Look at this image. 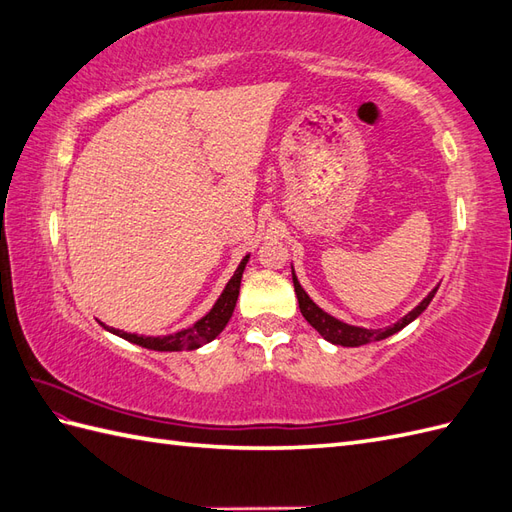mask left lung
Here are the masks:
<instances>
[{
    "mask_svg": "<svg viewBox=\"0 0 512 512\" xmlns=\"http://www.w3.org/2000/svg\"><path fill=\"white\" fill-rule=\"evenodd\" d=\"M292 281H294L296 299H299L301 314L305 316L307 323H310L325 340H329L331 344H340V347H360V344L377 342V340H384V338H388L392 334H397V331H401L403 327L410 325L412 320L417 318L421 312H425V307L430 305V301L434 299V294L438 290V288H434L417 307H414L410 314H406L401 320H397V323L392 325V327H386V329H364V327H353V325L342 323V320L329 316L327 312L320 310V307L301 288V283H299V279H296L294 270H292Z\"/></svg>",
    "mask_w": 512,
    "mask_h": 512,
    "instance_id": "obj_1",
    "label": "left lung"
}]
</instances>
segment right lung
Here are the masks:
<instances>
[{
  "label": "right lung",
  "instance_id": "right-lung-1",
  "mask_svg": "<svg viewBox=\"0 0 512 512\" xmlns=\"http://www.w3.org/2000/svg\"><path fill=\"white\" fill-rule=\"evenodd\" d=\"M248 257H251V255H246L240 261V266H237L235 275L231 277V281L227 283V288H224V292L220 294V299L216 301V305L211 307V312L207 316H202L198 323H194L192 327L181 329V331H176V334L163 336V338L126 334V331L113 329V327H106V329H109L111 334L120 336V338L133 342V344H139V347L150 349V351H192V349L202 347V344H207V342L216 338L231 320L235 303H237V296H240V283H242V275H244Z\"/></svg>",
  "mask_w": 512,
  "mask_h": 512
}]
</instances>
